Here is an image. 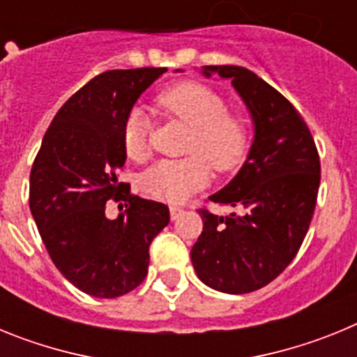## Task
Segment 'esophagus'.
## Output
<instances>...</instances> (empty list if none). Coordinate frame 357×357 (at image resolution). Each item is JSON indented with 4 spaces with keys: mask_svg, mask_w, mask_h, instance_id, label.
<instances>
[{
    "mask_svg": "<svg viewBox=\"0 0 357 357\" xmlns=\"http://www.w3.org/2000/svg\"><path fill=\"white\" fill-rule=\"evenodd\" d=\"M182 213H184V209H182V207H176V206L169 207V218H172L173 222H175L178 216H182Z\"/></svg>",
    "mask_w": 357,
    "mask_h": 357,
    "instance_id": "obj_1",
    "label": "esophagus"
}]
</instances>
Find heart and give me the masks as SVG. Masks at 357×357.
Masks as SVG:
<instances>
[{
    "instance_id": "1",
    "label": "heart",
    "mask_w": 357,
    "mask_h": 357,
    "mask_svg": "<svg viewBox=\"0 0 357 357\" xmlns=\"http://www.w3.org/2000/svg\"><path fill=\"white\" fill-rule=\"evenodd\" d=\"M168 114L193 128L188 153L182 160H162L141 176L148 197L181 204L209 184V166L218 173L234 172L247 157L250 144L247 119L229 112L225 98L198 82H181L157 96ZM123 150L132 160L150 155L148 121L141 110H132L121 128Z\"/></svg>"
}]
</instances>
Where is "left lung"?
<instances>
[{
	"instance_id": "1",
	"label": "left lung",
	"mask_w": 357,
	"mask_h": 357,
	"mask_svg": "<svg viewBox=\"0 0 357 357\" xmlns=\"http://www.w3.org/2000/svg\"><path fill=\"white\" fill-rule=\"evenodd\" d=\"M200 73L230 80L254 123L247 160L209 197L236 211H198L204 230L191 248L204 284L241 295L272 282L301 248L317 206L320 159L302 116L255 73L239 66H204Z\"/></svg>"
}]
</instances>
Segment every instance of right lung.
Listing matches in <instances>:
<instances>
[{"instance_id":"obj_1","label":"right lung","mask_w":357,"mask_h":357,"mask_svg":"<svg viewBox=\"0 0 357 357\" xmlns=\"http://www.w3.org/2000/svg\"><path fill=\"white\" fill-rule=\"evenodd\" d=\"M164 68L114 69L73 94L44 134L30 173V211L59 272L80 291L116 298L148 273L150 243L169 223L168 206L118 182L127 153L123 123ZM127 199L116 220L107 199Z\"/></svg>"}]
</instances>
